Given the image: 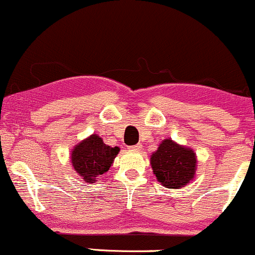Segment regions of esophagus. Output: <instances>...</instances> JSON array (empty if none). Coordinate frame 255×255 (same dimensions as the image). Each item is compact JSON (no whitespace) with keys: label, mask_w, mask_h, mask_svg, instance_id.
Returning <instances> with one entry per match:
<instances>
[{"label":"esophagus","mask_w":255,"mask_h":255,"mask_svg":"<svg viewBox=\"0 0 255 255\" xmlns=\"http://www.w3.org/2000/svg\"><path fill=\"white\" fill-rule=\"evenodd\" d=\"M130 150H133V151H140L141 148H142V145H141V143H136V145H133V146H130Z\"/></svg>","instance_id":"esophagus-1"}]
</instances>
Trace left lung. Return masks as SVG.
Wrapping results in <instances>:
<instances>
[{
	"label": "left lung",
	"mask_w": 255,
	"mask_h": 255,
	"mask_svg": "<svg viewBox=\"0 0 255 255\" xmlns=\"http://www.w3.org/2000/svg\"><path fill=\"white\" fill-rule=\"evenodd\" d=\"M197 158L191 148L165 138L151 155V167L158 182L166 188L187 185L196 173Z\"/></svg>",
	"instance_id": "left-lung-1"
}]
</instances>
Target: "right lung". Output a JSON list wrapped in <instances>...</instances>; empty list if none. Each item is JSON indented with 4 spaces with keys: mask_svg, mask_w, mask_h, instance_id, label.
Wrapping results in <instances>:
<instances>
[{
    "mask_svg": "<svg viewBox=\"0 0 255 255\" xmlns=\"http://www.w3.org/2000/svg\"><path fill=\"white\" fill-rule=\"evenodd\" d=\"M118 146L110 147L100 136L93 133L80 141L72 151V166L85 182L94 183L99 176L110 168L119 153Z\"/></svg>",
    "mask_w": 255,
    "mask_h": 255,
    "instance_id": "add662e5",
    "label": "right lung"
}]
</instances>
